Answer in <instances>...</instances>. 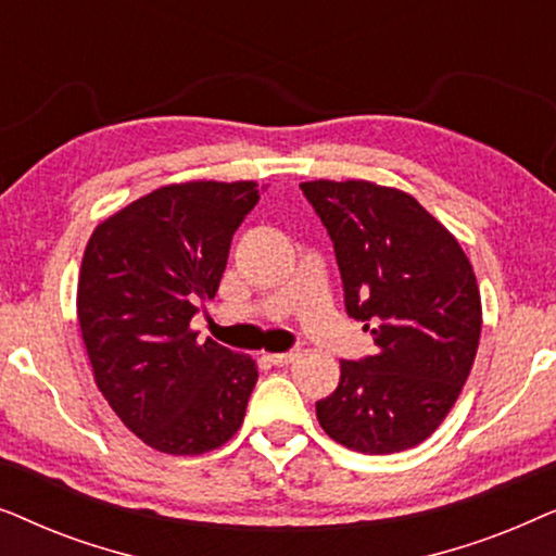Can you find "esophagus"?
<instances>
[{"instance_id": "34e87169", "label": "esophagus", "mask_w": 556, "mask_h": 556, "mask_svg": "<svg viewBox=\"0 0 556 556\" xmlns=\"http://www.w3.org/2000/svg\"><path fill=\"white\" fill-rule=\"evenodd\" d=\"M295 356H299V352H283V354H270L268 359L276 364V367H286V364H291Z\"/></svg>"}]
</instances>
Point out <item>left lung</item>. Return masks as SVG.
<instances>
[{
    "mask_svg": "<svg viewBox=\"0 0 556 556\" xmlns=\"http://www.w3.org/2000/svg\"><path fill=\"white\" fill-rule=\"evenodd\" d=\"M337 253L346 314L375 354L341 359L316 402L326 435L387 455L430 438L466 384L481 339V293L458 240L415 197L371 181H303Z\"/></svg>",
    "mask_w": 556,
    "mask_h": 556,
    "instance_id": "left-lung-1",
    "label": "left lung"
}]
</instances>
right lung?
Here are the masks:
<instances>
[{
    "instance_id": "add662e5",
    "label": "right lung",
    "mask_w": 556,
    "mask_h": 556,
    "mask_svg": "<svg viewBox=\"0 0 556 556\" xmlns=\"http://www.w3.org/2000/svg\"><path fill=\"white\" fill-rule=\"evenodd\" d=\"M255 181H187L141 197L90 235L78 321L98 390L143 443L200 455L227 443L257 382L255 359L189 321L215 299Z\"/></svg>"
}]
</instances>
